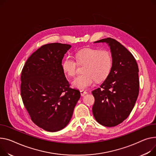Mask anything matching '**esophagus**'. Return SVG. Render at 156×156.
I'll list each match as a JSON object with an SVG mask.
<instances>
[{
    "mask_svg": "<svg viewBox=\"0 0 156 156\" xmlns=\"http://www.w3.org/2000/svg\"><path fill=\"white\" fill-rule=\"evenodd\" d=\"M80 93H81V97H84L85 95L87 94V92L84 91V90H81L80 91Z\"/></svg>",
    "mask_w": 156,
    "mask_h": 156,
    "instance_id": "obj_1",
    "label": "esophagus"
}]
</instances>
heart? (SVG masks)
Returning <instances> with one entry per match:
<instances>
[{"label": "heart", "instance_id": "obj_1", "mask_svg": "<svg viewBox=\"0 0 156 156\" xmlns=\"http://www.w3.org/2000/svg\"><path fill=\"white\" fill-rule=\"evenodd\" d=\"M77 63L85 65L83 73L73 80V87L79 90H86L91 87L95 81L105 80L110 74L113 59L110 53L106 50L87 48L75 53ZM77 63L71 56L66 57L62 62V69L69 76H74L77 71Z\"/></svg>", "mask_w": 156, "mask_h": 156}]
</instances>
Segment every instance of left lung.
I'll return each mask as SVG.
<instances>
[{
	"label": "left lung",
	"mask_w": 156,
	"mask_h": 156,
	"mask_svg": "<svg viewBox=\"0 0 156 156\" xmlns=\"http://www.w3.org/2000/svg\"><path fill=\"white\" fill-rule=\"evenodd\" d=\"M95 43H107L113 59L110 74L100 88L92 91V112L105 127H115L126 120L136 102L139 91V68L131 53L115 39L108 37Z\"/></svg>",
	"instance_id": "8db88e82"
}]
</instances>
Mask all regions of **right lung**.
<instances>
[{
	"label": "right lung",
	"instance_id": "1",
	"mask_svg": "<svg viewBox=\"0 0 156 156\" xmlns=\"http://www.w3.org/2000/svg\"><path fill=\"white\" fill-rule=\"evenodd\" d=\"M69 44L41 46L26 61L21 73L20 95L31 120L39 127L55 132L67 126L80 98L69 88L62 60Z\"/></svg>",
	"mask_w": 156,
	"mask_h": 156
}]
</instances>
